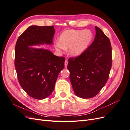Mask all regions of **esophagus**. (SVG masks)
Instances as JSON below:
<instances>
[{"mask_svg": "<svg viewBox=\"0 0 130 130\" xmlns=\"http://www.w3.org/2000/svg\"><path fill=\"white\" fill-rule=\"evenodd\" d=\"M67 65H68V61L66 60V61L64 62V67L66 68H67Z\"/></svg>", "mask_w": 130, "mask_h": 130, "instance_id": "34e87169", "label": "esophagus"}]
</instances>
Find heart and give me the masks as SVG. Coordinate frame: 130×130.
Returning <instances> with one entry per match:
<instances>
[{
  "instance_id": "obj_1",
  "label": "heart",
  "mask_w": 130,
  "mask_h": 130,
  "mask_svg": "<svg viewBox=\"0 0 130 130\" xmlns=\"http://www.w3.org/2000/svg\"><path fill=\"white\" fill-rule=\"evenodd\" d=\"M92 39L93 34L89 30H68L60 35L59 42L55 43L54 47L59 54L68 49L69 56L78 57L87 49Z\"/></svg>"
}]
</instances>
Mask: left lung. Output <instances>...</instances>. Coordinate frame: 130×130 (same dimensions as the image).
<instances>
[{
	"mask_svg": "<svg viewBox=\"0 0 130 130\" xmlns=\"http://www.w3.org/2000/svg\"><path fill=\"white\" fill-rule=\"evenodd\" d=\"M94 40L80 56L70 58L67 68L75 94L89 99L99 93L107 82L112 66V48L109 38L95 26Z\"/></svg>",
	"mask_w": 130,
	"mask_h": 130,
	"instance_id": "left-lung-1",
	"label": "left lung"
}]
</instances>
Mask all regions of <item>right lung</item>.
<instances>
[{
    "mask_svg": "<svg viewBox=\"0 0 130 130\" xmlns=\"http://www.w3.org/2000/svg\"><path fill=\"white\" fill-rule=\"evenodd\" d=\"M54 26H29L18 38L15 47L14 65L19 84L28 95L42 100L55 88L65 58L56 56L48 49L32 46L52 45Z\"/></svg>",
    "mask_w": 130,
    "mask_h": 130,
    "instance_id": "1",
    "label": "right lung"
}]
</instances>
